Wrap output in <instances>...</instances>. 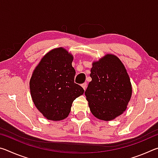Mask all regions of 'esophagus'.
<instances>
[{
	"label": "esophagus",
	"mask_w": 158,
	"mask_h": 158,
	"mask_svg": "<svg viewBox=\"0 0 158 158\" xmlns=\"http://www.w3.org/2000/svg\"><path fill=\"white\" fill-rule=\"evenodd\" d=\"M81 86L83 89H84V90H85V89H86V87H87V84L86 83H84V84H81Z\"/></svg>",
	"instance_id": "34e87169"
}]
</instances>
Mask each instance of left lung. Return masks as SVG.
<instances>
[{
  "label": "left lung",
  "mask_w": 158,
  "mask_h": 158,
  "mask_svg": "<svg viewBox=\"0 0 158 158\" xmlns=\"http://www.w3.org/2000/svg\"><path fill=\"white\" fill-rule=\"evenodd\" d=\"M89 82L85 91L92 114L102 121L116 118L126 110L132 97L130 77L116 56L106 53L93 61Z\"/></svg>",
  "instance_id": "1"
}]
</instances>
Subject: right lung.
Listing matches in <instances>:
<instances>
[{
    "instance_id": "add662e5",
    "label": "right lung",
    "mask_w": 158,
    "mask_h": 158,
    "mask_svg": "<svg viewBox=\"0 0 158 158\" xmlns=\"http://www.w3.org/2000/svg\"><path fill=\"white\" fill-rule=\"evenodd\" d=\"M73 56L65 48L47 53L33 72L29 83L32 100L43 116L53 121L68 116L73 101L84 90L74 82Z\"/></svg>"
}]
</instances>
